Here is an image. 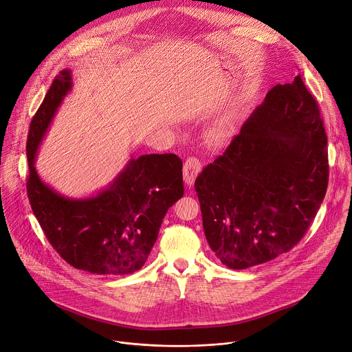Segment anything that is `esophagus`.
<instances>
[{
  "label": "esophagus",
  "mask_w": 352,
  "mask_h": 352,
  "mask_svg": "<svg viewBox=\"0 0 352 352\" xmlns=\"http://www.w3.org/2000/svg\"><path fill=\"white\" fill-rule=\"evenodd\" d=\"M202 171V164L195 157H189L184 164V181L188 186H192L199 173Z\"/></svg>",
  "instance_id": "esophagus-1"
}]
</instances>
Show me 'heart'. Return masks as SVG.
I'll use <instances>...</instances> for the list:
<instances>
[{"mask_svg":"<svg viewBox=\"0 0 352 352\" xmlns=\"http://www.w3.org/2000/svg\"><path fill=\"white\" fill-rule=\"evenodd\" d=\"M227 133H228V129H227V126H224V125H219V126H216L214 129H213V139H216L217 142H221L223 139H226V136H227Z\"/></svg>","mask_w":352,"mask_h":352,"instance_id":"1","label":"heart"}]
</instances>
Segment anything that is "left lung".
<instances>
[{"label": "left lung", "instance_id": "obj_1", "mask_svg": "<svg viewBox=\"0 0 352 352\" xmlns=\"http://www.w3.org/2000/svg\"><path fill=\"white\" fill-rule=\"evenodd\" d=\"M327 138L316 100L296 75L276 85L195 181L206 239L242 270L288 252L326 195Z\"/></svg>", "mask_w": 352, "mask_h": 352}]
</instances>
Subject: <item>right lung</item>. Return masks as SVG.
Listing matches in <instances>:
<instances>
[{
  "instance_id": "add662e5",
  "label": "right lung",
  "mask_w": 352,
  "mask_h": 352,
  "mask_svg": "<svg viewBox=\"0 0 352 352\" xmlns=\"http://www.w3.org/2000/svg\"><path fill=\"white\" fill-rule=\"evenodd\" d=\"M72 72L63 69L32 120L26 155L28 196L48 242L71 266L93 274L139 270L152 250L167 210L184 195L182 162L175 155L131 156L118 175L86 197H69L45 184L37 150L64 97Z\"/></svg>"
}]
</instances>
